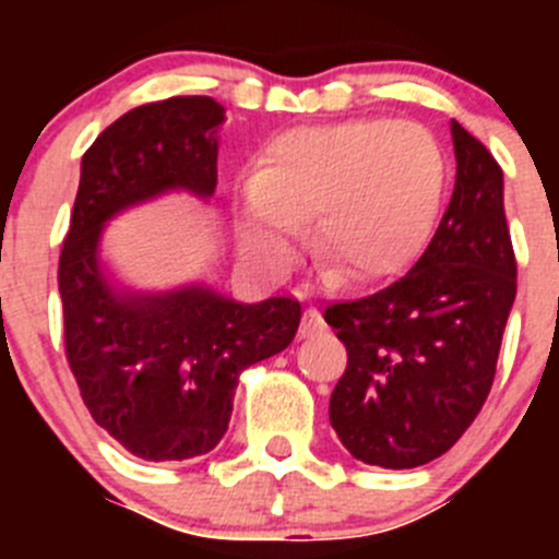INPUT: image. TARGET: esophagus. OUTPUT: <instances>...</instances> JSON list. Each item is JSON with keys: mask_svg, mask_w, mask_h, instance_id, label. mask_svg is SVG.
<instances>
[{"mask_svg": "<svg viewBox=\"0 0 559 559\" xmlns=\"http://www.w3.org/2000/svg\"><path fill=\"white\" fill-rule=\"evenodd\" d=\"M324 328H328V324H324V319H322V313H319V310H316V308L305 310L302 335H319V333H324Z\"/></svg>", "mask_w": 559, "mask_h": 559, "instance_id": "obj_1", "label": "esophagus"}]
</instances>
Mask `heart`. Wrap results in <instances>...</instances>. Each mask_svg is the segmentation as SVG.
<instances>
[{"label": "heart", "instance_id": "heart-1", "mask_svg": "<svg viewBox=\"0 0 559 559\" xmlns=\"http://www.w3.org/2000/svg\"><path fill=\"white\" fill-rule=\"evenodd\" d=\"M448 162L417 122L380 117L276 133L235 190L246 257L283 269L310 218V246L338 283H372L412 263L445 199Z\"/></svg>", "mask_w": 559, "mask_h": 559}]
</instances>
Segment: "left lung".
Masks as SVG:
<instances>
[{
	"mask_svg": "<svg viewBox=\"0 0 559 559\" xmlns=\"http://www.w3.org/2000/svg\"><path fill=\"white\" fill-rule=\"evenodd\" d=\"M451 136V204L414 269L367 299L324 310L347 347L330 426L355 459L389 471L433 462L471 428L515 302L503 173L456 120Z\"/></svg>",
	"mask_w": 559,
	"mask_h": 559,
	"instance_id": "obj_1",
	"label": "left lung"
}]
</instances>
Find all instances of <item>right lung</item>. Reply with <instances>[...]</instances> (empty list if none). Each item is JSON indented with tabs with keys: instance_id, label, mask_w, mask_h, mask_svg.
<instances>
[{
	"instance_id": "add662e5",
	"label": "right lung",
	"mask_w": 559,
	"mask_h": 559,
	"mask_svg": "<svg viewBox=\"0 0 559 559\" xmlns=\"http://www.w3.org/2000/svg\"><path fill=\"white\" fill-rule=\"evenodd\" d=\"M212 97L131 108L83 153L81 187L58 263L63 344L88 414L145 462L210 453L229 428L237 378L294 341L302 305L288 296L243 305L192 283L133 290L103 263V229L120 212L218 185Z\"/></svg>"
}]
</instances>
